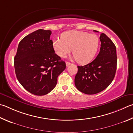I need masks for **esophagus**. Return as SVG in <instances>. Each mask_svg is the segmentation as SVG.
<instances>
[{"instance_id":"34e87169","label":"esophagus","mask_w":133,"mask_h":133,"mask_svg":"<svg viewBox=\"0 0 133 133\" xmlns=\"http://www.w3.org/2000/svg\"><path fill=\"white\" fill-rule=\"evenodd\" d=\"M71 63H70V62H66V66L67 67V66H69V65H70Z\"/></svg>"}]
</instances>
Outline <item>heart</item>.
Masks as SVG:
<instances>
[{
    "instance_id": "obj_1",
    "label": "heart",
    "mask_w": 133,
    "mask_h": 133,
    "mask_svg": "<svg viewBox=\"0 0 133 133\" xmlns=\"http://www.w3.org/2000/svg\"><path fill=\"white\" fill-rule=\"evenodd\" d=\"M100 41L97 35L78 31L64 32L61 39L53 42V48L61 57H66L73 49V59L79 64H84L91 62L96 56L99 48Z\"/></svg>"
}]
</instances>
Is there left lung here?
<instances>
[{
    "instance_id": "left-lung-1",
    "label": "left lung",
    "mask_w": 133,
    "mask_h": 133,
    "mask_svg": "<svg viewBox=\"0 0 133 133\" xmlns=\"http://www.w3.org/2000/svg\"><path fill=\"white\" fill-rule=\"evenodd\" d=\"M99 38L101 44L97 57L90 63L77 66L78 71L74 79L78 90L88 95L99 93L107 88L112 82L116 71L117 54L115 44L103 33Z\"/></svg>"
}]
</instances>
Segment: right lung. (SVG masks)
<instances>
[{
	"label": "right lung",
	"instance_id": "right-lung-1",
	"mask_svg": "<svg viewBox=\"0 0 133 133\" xmlns=\"http://www.w3.org/2000/svg\"><path fill=\"white\" fill-rule=\"evenodd\" d=\"M52 32L40 29L21 39L14 57V69L19 83L35 95H44L56 87L57 77L66 63L55 54Z\"/></svg>",
	"mask_w": 133,
	"mask_h": 133
}]
</instances>
